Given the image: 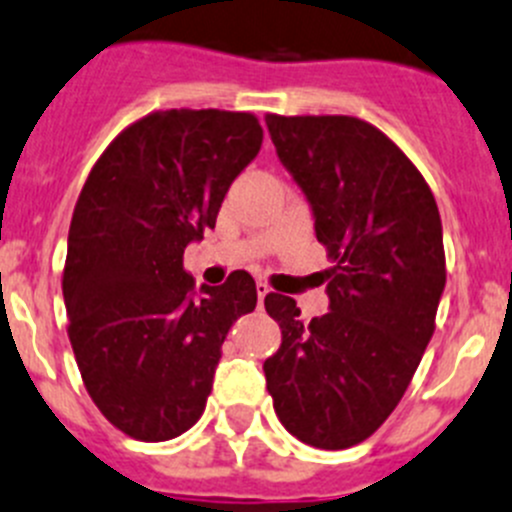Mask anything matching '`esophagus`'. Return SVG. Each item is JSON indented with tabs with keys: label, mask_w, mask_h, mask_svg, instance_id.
Returning <instances> with one entry per match:
<instances>
[{
	"label": "esophagus",
	"mask_w": 512,
	"mask_h": 512,
	"mask_svg": "<svg viewBox=\"0 0 512 512\" xmlns=\"http://www.w3.org/2000/svg\"><path fill=\"white\" fill-rule=\"evenodd\" d=\"M255 288H257V300H260V305H262V300H265V295L270 293V285L262 283V280H257Z\"/></svg>",
	"instance_id": "esophagus-1"
}]
</instances>
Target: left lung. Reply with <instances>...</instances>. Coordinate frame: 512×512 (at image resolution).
I'll return each mask as SVG.
<instances>
[{"label":"left lung","mask_w":512,"mask_h":512,"mask_svg":"<svg viewBox=\"0 0 512 512\" xmlns=\"http://www.w3.org/2000/svg\"><path fill=\"white\" fill-rule=\"evenodd\" d=\"M280 161L305 191L331 310L300 321L265 295L283 333L267 391L283 427L318 450L369 439L401 401L434 333L447 283L437 202L409 156L353 116H265Z\"/></svg>","instance_id":"1"}]
</instances>
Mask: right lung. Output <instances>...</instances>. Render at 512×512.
<instances>
[{
    "mask_svg": "<svg viewBox=\"0 0 512 512\" xmlns=\"http://www.w3.org/2000/svg\"><path fill=\"white\" fill-rule=\"evenodd\" d=\"M260 146L252 113L154 111L123 128L85 179L62 267L68 336L90 399L128 437L166 442L194 427L229 326L255 310L245 270L191 298L184 250L214 229Z\"/></svg>",
    "mask_w": 512,
    "mask_h": 512,
    "instance_id": "1",
    "label": "right lung"
}]
</instances>
